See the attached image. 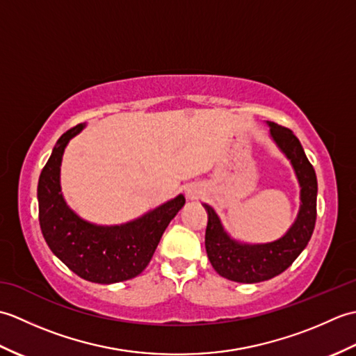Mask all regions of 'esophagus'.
<instances>
[{"mask_svg":"<svg viewBox=\"0 0 356 356\" xmlns=\"http://www.w3.org/2000/svg\"><path fill=\"white\" fill-rule=\"evenodd\" d=\"M186 195H188V199L195 200V199H199V197H200V191L194 190V188H190V190L186 191Z\"/></svg>","mask_w":356,"mask_h":356,"instance_id":"obj_1","label":"esophagus"}]
</instances>
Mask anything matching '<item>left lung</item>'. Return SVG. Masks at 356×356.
Returning a JSON list of instances; mask_svg holds the SVG:
<instances>
[{
	"label": "left lung",
	"mask_w": 356,
	"mask_h": 356,
	"mask_svg": "<svg viewBox=\"0 0 356 356\" xmlns=\"http://www.w3.org/2000/svg\"><path fill=\"white\" fill-rule=\"evenodd\" d=\"M269 138L291 162L300 185V209L297 218L283 237L268 243H245L236 240L225 226L213 207H205L208 225L205 248L208 259L218 275L237 283H260L282 274L303 252L312 237L316 220V185L315 170L307 161L289 128L269 122Z\"/></svg>",
	"instance_id": "left-lung-1"
}]
</instances>
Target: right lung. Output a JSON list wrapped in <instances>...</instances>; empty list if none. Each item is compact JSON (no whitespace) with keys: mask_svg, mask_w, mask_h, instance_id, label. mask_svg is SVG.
<instances>
[{"mask_svg":"<svg viewBox=\"0 0 356 356\" xmlns=\"http://www.w3.org/2000/svg\"><path fill=\"white\" fill-rule=\"evenodd\" d=\"M79 124L58 139L38 182V205L42 236L51 252L67 268L92 283L113 284L134 278L148 266L166 226L185 205L179 194L134 220L96 225L67 205L61 190L65 147L79 134Z\"/></svg>","mask_w":356,"mask_h":356,"instance_id":"1","label":"right lung"}]
</instances>
